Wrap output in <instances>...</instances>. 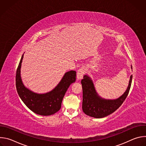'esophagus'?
Instances as JSON below:
<instances>
[{
	"label": "esophagus",
	"mask_w": 146,
	"mask_h": 146,
	"mask_svg": "<svg viewBox=\"0 0 146 146\" xmlns=\"http://www.w3.org/2000/svg\"><path fill=\"white\" fill-rule=\"evenodd\" d=\"M86 68L84 66H82L81 67L77 72V78L78 80H80L83 77V76L86 73Z\"/></svg>",
	"instance_id": "obj_1"
}]
</instances>
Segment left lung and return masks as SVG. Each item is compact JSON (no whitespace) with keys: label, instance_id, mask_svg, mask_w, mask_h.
<instances>
[{"label":"left lung","instance_id":"8db88e82","mask_svg":"<svg viewBox=\"0 0 146 146\" xmlns=\"http://www.w3.org/2000/svg\"><path fill=\"white\" fill-rule=\"evenodd\" d=\"M132 75L130 77L129 86L125 93L115 100H106L99 97L95 91L92 80L84 76L81 80L82 87V105L84 113L92 117L103 118L118 109L127 97L131 86Z\"/></svg>","mask_w":146,"mask_h":146}]
</instances>
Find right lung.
Instances as JSON below:
<instances>
[{"mask_svg":"<svg viewBox=\"0 0 146 146\" xmlns=\"http://www.w3.org/2000/svg\"><path fill=\"white\" fill-rule=\"evenodd\" d=\"M23 55L18 66L15 83L17 92L25 104L33 112L41 115H50L58 111L61 108L64 96L72 83L75 82L76 72H66L58 86L51 92L45 94H37L25 87L20 76V68Z\"/></svg>","mask_w":146,"mask_h":146,"instance_id":"1","label":"right lung"}]
</instances>
